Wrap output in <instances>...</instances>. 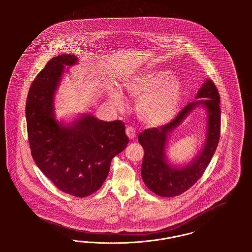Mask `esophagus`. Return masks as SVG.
<instances>
[{"mask_svg": "<svg viewBox=\"0 0 252 252\" xmlns=\"http://www.w3.org/2000/svg\"><path fill=\"white\" fill-rule=\"evenodd\" d=\"M126 133L129 139H134L136 137V131H135L134 127H132L130 126H127L126 127Z\"/></svg>", "mask_w": 252, "mask_h": 252, "instance_id": "34e87169", "label": "esophagus"}]
</instances>
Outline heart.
I'll list each match as a JSON object with an SVG mask.
<instances>
[{
	"mask_svg": "<svg viewBox=\"0 0 252 252\" xmlns=\"http://www.w3.org/2000/svg\"><path fill=\"white\" fill-rule=\"evenodd\" d=\"M125 88L129 95L140 98L137 105L139 116L150 126H162L172 120L182 97L181 83L164 71L139 73ZM112 102L117 107L123 106L118 94L112 95Z\"/></svg>",
	"mask_w": 252,
	"mask_h": 252,
	"instance_id": "obj_1",
	"label": "heart"
}]
</instances>
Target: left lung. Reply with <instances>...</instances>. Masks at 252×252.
<instances>
[{"label": "left lung", "mask_w": 252, "mask_h": 252, "mask_svg": "<svg viewBox=\"0 0 252 252\" xmlns=\"http://www.w3.org/2000/svg\"><path fill=\"white\" fill-rule=\"evenodd\" d=\"M195 98H205L189 103L165 126L145 129L138 141L144 147L142 178L148 189L158 195L172 197L186 192L201 178L216 152L221 129L220 96L215 83L208 79L199 89ZM203 104L208 110L207 140L200 156L190 165L181 168L168 165L164 149L168 132L176 127L196 105Z\"/></svg>", "instance_id": "left-lung-1"}]
</instances>
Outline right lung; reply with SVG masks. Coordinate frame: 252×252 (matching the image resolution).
<instances>
[{
    "instance_id": "1",
    "label": "right lung",
    "mask_w": 252,
    "mask_h": 252,
    "mask_svg": "<svg viewBox=\"0 0 252 252\" xmlns=\"http://www.w3.org/2000/svg\"><path fill=\"white\" fill-rule=\"evenodd\" d=\"M77 62L72 55L49 61L30 86L25 115L28 142L37 167L60 191L85 197L107 179L111 159L128 144L122 121L104 122L86 115L71 126L54 118V94L64 66Z\"/></svg>"
}]
</instances>
